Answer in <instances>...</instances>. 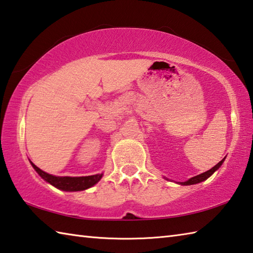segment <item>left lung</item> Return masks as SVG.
I'll list each match as a JSON object with an SVG mask.
<instances>
[{
  "instance_id": "8db88e82",
  "label": "left lung",
  "mask_w": 253,
  "mask_h": 253,
  "mask_svg": "<svg viewBox=\"0 0 253 253\" xmlns=\"http://www.w3.org/2000/svg\"><path fill=\"white\" fill-rule=\"evenodd\" d=\"M223 162H224V158L221 160V162H219L217 165H215L214 167L211 168L210 170L206 171V172H203V173H200V174H198V176L192 177V178L189 179V180H187V181H185V182H179V185L189 186V185H195V183H199V182H201V181H205L206 179H208V178L211 176V174H212L215 170H218L219 167L221 166Z\"/></svg>"
}]
</instances>
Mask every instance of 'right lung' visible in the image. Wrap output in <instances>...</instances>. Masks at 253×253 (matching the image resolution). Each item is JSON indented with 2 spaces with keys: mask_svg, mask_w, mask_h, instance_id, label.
<instances>
[{
  "mask_svg": "<svg viewBox=\"0 0 253 253\" xmlns=\"http://www.w3.org/2000/svg\"><path fill=\"white\" fill-rule=\"evenodd\" d=\"M31 165L35 169V171L38 172L45 181L50 183V185L57 188V189H61L64 191H81L88 189V188L96 185V183L100 180V178L103 177V173H97L93 174V176L85 177H58L43 171L42 169L36 167L32 162Z\"/></svg>",
  "mask_w": 253,
  "mask_h": 253,
  "instance_id": "1",
  "label": "right lung"
}]
</instances>
